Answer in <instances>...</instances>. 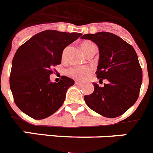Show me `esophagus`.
Wrapping results in <instances>:
<instances>
[{
  "mask_svg": "<svg viewBox=\"0 0 153 153\" xmlns=\"http://www.w3.org/2000/svg\"><path fill=\"white\" fill-rule=\"evenodd\" d=\"M75 85H82V82H78V81H75Z\"/></svg>",
  "mask_w": 153,
  "mask_h": 153,
  "instance_id": "34e87169",
  "label": "esophagus"
}]
</instances>
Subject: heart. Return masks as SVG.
Segmentation results:
<instances>
[{
  "mask_svg": "<svg viewBox=\"0 0 153 153\" xmlns=\"http://www.w3.org/2000/svg\"><path fill=\"white\" fill-rule=\"evenodd\" d=\"M95 46V45L91 41H85L82 42L81 45V49L82 53L85 54L86 52L90 50L92 47ZM91 68L88 66H75L70 68L67 70L66 73L68 76L78 80H82L88 77L91 73Z\"/></svg>",
  "mask_w": 153,
  "mask_h": 153,
  "instance_id": "obj_1",
  "label": "heart"
}]
</instances>
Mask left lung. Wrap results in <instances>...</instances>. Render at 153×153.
Masks as SVG:
<instances>
[{
	"instance_id": "8db88e82",
	"label": "left lung",
	"mask_w": 153,
	"mask_h": 153,
	"mask_svg": "<svg viewBox=\"0 0 153 153\" xmlns=\"http://www.w3.org/2000/svg\"><path fill=\"white\" fill-rule=\"evenodd\" d=\"M82 39H90L99 49L97 78L108 83L99 87L84 97L87 105L97 114L114 118L124 114L136 103L143 81V71L133 46L120 37L108 32L85 34Z\"/></svg>"
}]
</instances>
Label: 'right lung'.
I'll return each instance as SVG.
<instances>
[{"label":"right lung","instance_id":"right-lung-1","mask_svg":"<svg viewBox=\"0 0 153 153\" xmlns=\"http://www.w3.org/2000/svg\"><path fill=\"white\" fill-rule=\"evenodd\" d=\"M79 33L48 30L36 34L16 50L12 61L10 88L19 109L30 117L51 116L63 104L73 79L62 76L50 82L52 68L61 64L64 49L79 38Z\"/></svg>","mask_w":153,"mask_h":153}]
</instances>
